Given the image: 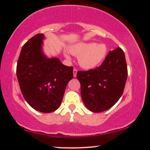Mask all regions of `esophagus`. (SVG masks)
Here are the masks:
<instances>
[{"label":"esophagus","instance_id":"esophagus-1","mask_svg":"<svg viewBox=\"0 0 150 150\" xmlns=\"http://www.w3.org/2000/svg\"><path fill=\"white\" fill-rule=\"evenodd\" d=\"M77 70L76 68H74L73 69V75H74V77H76L77 75Z\"/></svg>","mask_w":150,"mask_h":150}]
</instances>
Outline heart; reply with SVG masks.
Wrapping results in <instances>:
<instances>
[{
    "label": "heart",
    "mask_w": 150,
    "mask_h": 150,
    "mask_svg": "<svg viewBox=\"0 0 150 150\" xmlns=\"http://www.w3.org/2000/svg\"><path fill=\"white\" fill-rule=\"evenodd\" d=\"M70 52L74 56H79L78 62L81 67L85 69H91L98 65L104 60L107 53L104 44H96L94 43H80L70 48ZM67 59L70 56L68 52L64 53Z\"/></svg>",
    "instance_id": "b5f03b06"
}]
</instances>
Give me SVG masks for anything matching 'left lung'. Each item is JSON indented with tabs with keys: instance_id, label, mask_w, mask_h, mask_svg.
<instances>
[{
	"instance_id": "left-lung-1",
	"label": "left lung",
	"mask_w": 150,
	"mask_h": 150,
	"mask_svg": "<svg viewBox=\"0 0 150 150\" xmlns=\"http://www.w3.org/2000/svg\"><path fill=\"white\" fill-rule=\"evenodd\" d=\"M127 77L125 53L120 47L109 51L100 66L78 70L77 78L86 107L97 113L112 107L123 94Z\"/></svg>"
}]
</instances>
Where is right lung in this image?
I'll list each match as a JSON object with an SVG mask.
<instances>
[{"label": "right lung", "instance_id": "1", "mask_svg": "<svg viewBox=\"0 0 150 150\" xmlns=\"http://www.w3.org/2000/svg\"><path fill=\"white\" fill-rule=\"evenodd\" d=\"M43 39L44 34H37L22 46L16 73L26 101L38 111L51 113L61 104L65 87L73 77V67L44 56Z\"/></svg>", "mask_w": 150, "mask_h": 150}]
</instances>
